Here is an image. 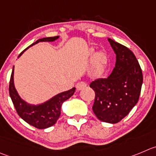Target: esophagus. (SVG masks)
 <instances>
[{
    "label": "esophagus",
    "mask_w": 156,
    "mask_h": 156,
    "mask_svg": "<svg viewBox=\"0 0 156 156\" xmlns=\"http://www.w3.org/2000/svg\"><path fill=\"white\" fill-rule=\"evenodd\" d=\"M76 87L77 91H80V90H83L85 87H87V83L85 82H83V81H80V82L77 83V84L76 85Z\"/></svg>",
    "instance_id": "1"
}]
</instances>
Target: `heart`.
Returning <instances> with one entry per match:
<instances>
[{
    "label": "heart",
    "mask_w": 156,
    "mask_h": 156,
    "mask_svg": "<svg viewBox=\"0 0 156 156\" xmlns=\"http://www.w3.org/2000/svg\"><path fill=\"white\" fill-rule=\"evenodd\" d=\"M95 53L94 49H91L90 50V55L93 56ZM109 62V57L108 54L105 51L97 52L94 55L93 59V65H92V69H93V73L96 75H99L104 71L106 66Z\"/></svg>",
    "instance_id": "obj_1"
}]
</instances>
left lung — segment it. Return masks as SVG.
<instances>
[{
	"mask_svg": "<svg viewBox=\"0 0 156 156\" xmlns=\"http://www.w3.org/2000/svg\"><path fill=\"white\" fill-rule=\"evenodd\" d=\"M116 55L115 66L107 78L93 81V111L98 119L117 123L126 116L139 100L143 76L134 53L125 46L108 38Z\"/></svg>",
	"mask_w": 156,
	"mask_h": 156,
	"instance_id": "left-lung-1",
	"label": "left lung"
}]
</instances>
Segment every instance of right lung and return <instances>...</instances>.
I'll use <instances>...</instances> for the list:
<instances>
[{
  "label": "right lung",
  "mask_w": 156,
  "mask_h": 156,
  "mask_svg": "<svg viewBox=\"0 0 156 156\" xmlns=\"http://www.w3.org/2000/svg\"><path fill=\"white\" fill-rule=\"evenodd\" d=\"M58 38L59 36H56L39 39L36 42L31 44L30 46H29L27 49L39 42H44H44L45 41L52 42ZM27 49H25L23 51L20 53L18 57L21 56L22 53ZM75 90L76 88L73 87L68 91L59 93L57 96H53L50 100L45 102L44 103L35 106V105H30L25 102L20 97L17 93L14 84V68H13L12 73H11L10 84H9L10 96L19 116L23 119L28 124L40 129L48 128L57 122V119L60 115L62 104L63 102L66 101V99L70 98L73 95Z\"/></svg>",
  "instance_id": "1"
}]
</instances>
